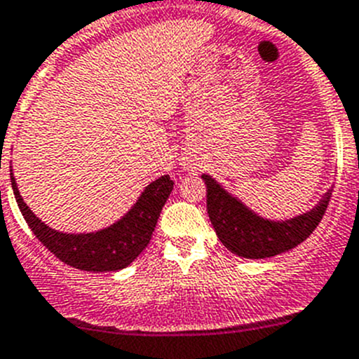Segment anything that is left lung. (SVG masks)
Wrapping results in <instances>:
<instances>
[{
    "label": "left lung",
    "mask_w": 359,
    "mask_h": 359,
    "mask_svg": "<svg viewBox=\"0 0 359 359\" xmlns=\"http://www.w3.org/2000/svg\"><path fill=\"white\" fill-rule=\"evenodd\" d=\"M208 186V212L219 241L236 256L264 259L288 252L309 238L324 216L331 187L309 211L288 219L264 218L229 193L218 180L203 173Z\"/></svg>",
    "instance_id": "1"
}]
</instances>
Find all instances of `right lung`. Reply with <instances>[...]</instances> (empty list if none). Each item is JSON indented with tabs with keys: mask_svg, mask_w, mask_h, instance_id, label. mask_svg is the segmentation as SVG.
Returning <instances> with one entry per match:
<instances>
[{
	"mask_svg": "<svg viewBox=\"0 0 359 359\" xmlns=\"http://www.w3.org/2000/svg\"><path fill=\"white\" fill-rule=\"evenodd\" d=\"M11 182L15 202L37 240L62 263L86 272L123 270L140 256L150 243L151 232L173 189L170 175H163L148 184L134 205L109 227L93 232H62L32 212L19 193L14 173H11Z\"/></svg>",
	"mask_w": 359,
	"mask_h": 359,
	"instance_id": "1",
	"label": "right lung"
}]
</instances>
